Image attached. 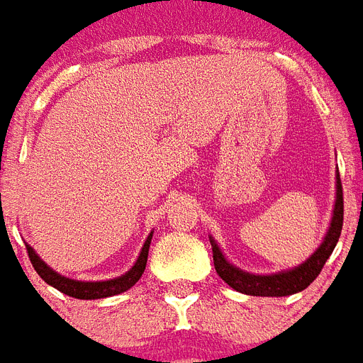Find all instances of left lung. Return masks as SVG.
I'll use <instances>...</instances> for the list:
<instances>
[{"mask_svg": "<svg viewBox=\"0 0 363 363\" xmlns=\"http://www.w3.org/2000/svg\"><path fill=\"white\" fill-rule=\"evenodd\" d=\"M335 186H337V192H335V206H333L329 229L325 233L323 240L318 246V250L306 262H302L300 265H294L291 269L277 271V273H269V275L250 273V271H244L230 264L223 254V250L219 248V244L216 242V238L209 236L217 275L229 284L230 289H235L236 292H242V294H248V296H291V294H296V292H302L304 289H308L323 269L325 262L333 254V250L339 242L340 230H342L345 206H342V186H340L339 169H337V184Z\"/></svg>", "mask_w": 363, "mask_h": 363, "instance_id": "1", "label": "left lung"}]
</instances>
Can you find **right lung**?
Masks as SVG:
<instances>
[{
	"mask_svg": "<svg viewBox=\"0 0 363 363\" xmlns=\"http://www.w3.org/2000/svg\"><path fill=\"white\" fill-rule=\"evenodd\" d=\"M152 236H154V230L147 235L146 242H144V246H142L140 250V254H138L136 262H134V265L127 271V273H123L119 277L106 279V281H77V279H69L45 264L30 244H26V250H28V257H30V262L32 265H34L36 273H38L40 277L44 279L50 286L57 289L59 292H63L67 296L79 298V300H98V298H109L115 296V294H121V292H127L130 286H134V284L138 283V279L142 277V273L146 269L147 252H150Z\"/></svg>",
	"mask_w": 363,
	"mask_h": 363,
	"instance_id": "add662e5",
	"label": "right lung"
}]
</instances>
